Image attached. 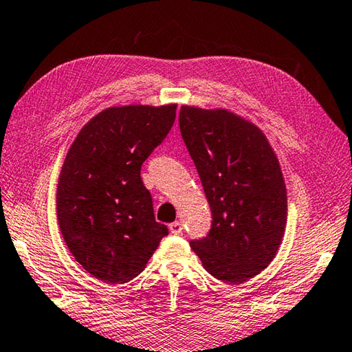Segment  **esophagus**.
<instances>
[{"label": "esophagus", "instance_id": "esophagus-1", "mask_svg": "<svg viewBox=\"0 0 352 352\" xmlns=\"http://www.w3.org/2000/svg\"><path fill=\"white\" fill-rule=\"evenodd\" d=\"M169 230H170L172 233H174V235H180V233L183 232V226H182V223L175 221V223L169 224Z\"/></svg>", "mask_w": 352, "mask_h": 352}]
</instances>
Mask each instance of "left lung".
<instances>
[{
  "label": "left lung",
  "mask_w": 352,
  "mask_h": 352,
  "mask_svg": "<svg viewBox=\"0 0 352 352\" xmlns=\"http://www.w3.org/2000/svg\"><path fill=\"white\" fill-rule=\"evenodd\" d=\"M180 129L212 210L209 235L192 250L212 276L243 284L270 265L285 233L278 155L253 122L226 108L183 105Z\"/></svg>",
  "instance_id": "1"
}]
</instances>
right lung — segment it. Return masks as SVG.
<instances>
[{"label": "right lung", "instance_id": "add662e5", "mask_svg": "<svg viewBox=\"0 0 352 352\" xmlns=\"http://www.w3.org/2000/svg\"><path fill=\"white\" fill-rule=\"evenodd\" d=\"M175 109L177 103L103 109L82 126L62 164V238L82 268L105 284L134 279L168 235L140 169L174 125Z\"/></svg>", "mask_w": 352, "mask_h": 352}]
</instances>
